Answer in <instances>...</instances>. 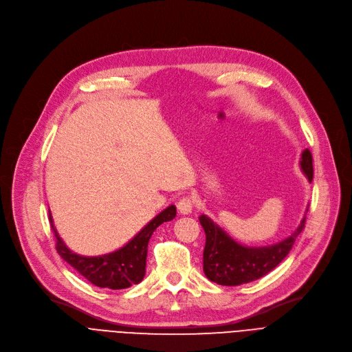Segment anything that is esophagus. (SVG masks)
<instances>
[{"label": "esophagus", "mask_w": 352, "mask_h": 352, "mask_svg": "<svg viewBox=\"0 0 352 352\" xmlns=\"http://www.w3.org/2000/svg\"><path fill=\"white\" fill-rule=\"evenodd\" d=\"M177 208H178V211H179L181 214H184V215L191 214V212H192V208H194V201H192V198H191V197H182V198L178 201Z\"/></svg>", "instance_id": "34e87169"}]
</instances>
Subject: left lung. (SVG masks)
I'll return each mask as SVG.
<instances>
[{
    "label": "left lung",
    "mask_w": 352,
    "mask_h": 352,
    "mask_svg": "<svg viewBox=\"0 0 352 352\" xmlns=\"http://www.w3.org/2000/svg\"><path fill=\"white\" fill-rule=\"evenodd\" d=\"M300 166L307 179L311 182L314 170L309 150L302 151ZM305 211H308V208ZM199 223L204 228L207 238L204 248V274L212 283L234 287L261 278L278 265L291 251L295 238L304 230L305 215L301 219L298 228L289 236L280 243L264 247H247L238 244L235 239H232L204 214L199 217Z\"/></svg>",
    "instance_id": "obj_1"
}]
</instances>
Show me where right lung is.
I'll list each match as a JSON object with an SVG mask.
<instances>
[{
  "label": "right lung",
  "mask_w": 352,
  "mask_h": 352,
  "mask_svg": "<svg viewBox=\"0 0 352 352\" xmlns=\"http://www.w3.org/2000/svg\"><path fill=\"white\" fill-rule=\"evenodd\" d=\"M175 215V206L166 207L157 217H154L133 239H129L124 247L97 256H85L71 251L63 241L57 228L54 227L51 212L50 223L55 239H57L55 248H57L64 261H67L74 270H77L91 284L100 288L124 289L142 281L145 275L148 241H150L153 232L162 223L174 219Z\"/></svg>",
  "instance_id": "add662e5"
}]
</instances>
